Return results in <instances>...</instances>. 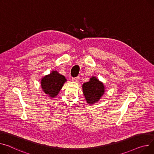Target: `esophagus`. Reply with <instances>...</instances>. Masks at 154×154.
Wrapping results in <instances>:
<instances>
[{"mask_svg": "<svg viewBox=\"0 0 154 154\" xmlns=\"http://www.w3.org/2000/svg\"><path fill=\"white\" fill-rule=\"evenodd\" d=\"M72 81H74V82H78L79 81V77H74V78H72Z\"/></svg>", "mask_w": 154, "mask_h": 154, "instance_id": "1", "label": "esophagus"}]
</instances>
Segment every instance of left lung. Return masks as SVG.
I'll return each mask as SVG.
<instances>
[{"mask_svg":"<svg viewBox=\"0 0 154 154\" xmlns=\"http://www.w3.org/2000/svg\"><path fill=\"white\" fill-rule=\"evenodd\" d=\"M103 84L99 81L95 77H92L90 81L82 85L84 97L87 103L92 105L97 102L103 96L105 92Z\"/></svg>","mask_w":154,"mask_h":154,"instance_id":"obj_1","label":"left lung"}]
</instances>
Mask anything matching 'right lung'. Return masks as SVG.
<instances>
[{
    "label": "right lung",
    "mask_w": 154,
    "mask_h": 154,
    "mask_svg": "<svg viewBox=\"0 0 154 154\" xmlns=\"http://www.w3.org/2000/svg\"><path fill=\"white\" fill-rule=\"evenodd\" d=\"M67 81L65 77L59 74L58 72L53 70L49 75L42 78L41 85L45 93L51 98L57 96Z\"/></svg>",
    "instance_id": "obj_1"
}]
</instances>
